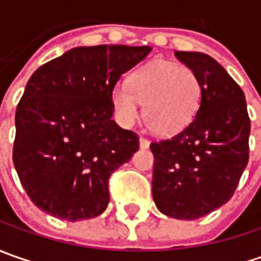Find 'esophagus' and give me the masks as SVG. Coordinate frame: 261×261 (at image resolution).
<instances>
[{
	"label": "esophagus",
	"instance_id": "1",
	"mask_svg": "<svg viewBox=\"0 0 261 261\" xmlns=\"http://www.w3.org/2000/svg\"><path fill=\"white\" fill-rule=\"evenodd\" d=\"M139 145H141V148H148V146H149V141H148L146 138H144V136H141V139H139Z\"/></svg>",
	"mask_w": 261,
	"mask_h": 261
}]
</instances>
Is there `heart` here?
<instances>
[{
    "label": "heart",
    "instance_id": "b5f03b06",
    "mask_svg": "<svg viewBox=\"0 0 261 261\" xmlns=\"http://www.w3.org/2000/svg\"><path fill=\"white\" fill-rule=\"evenodd\" d=\"M202 87L195 72L186 66L154 62L138 69L129 86H117L112 101L125 123L139 116V103L145 105L144 117L151 130L170 135L183 129L195 116Z\"/></svg>",
    "mask_w": 261,
    "mask_h": 261
}]
</instances>
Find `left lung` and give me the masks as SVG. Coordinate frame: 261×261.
<instances>
[{
	"mask_svg": "<svg viewBox=\"0 0 261 261\" xmlns=\"http://www.w3.org/2000/svg\"><path fill=\"white\" fill-rule=\"evenodd\" d=\"M202 87L192 122L171 138L151 142L152 197L175 219H197L226 203L248 163L250 117L243 90L214 58L175 52Z\"/></svg>",
	"mask_w": 261,
	"mask_h": 261,
	"instance_id": "8db88e82",
	"label": "left lung"
}]
</instances>
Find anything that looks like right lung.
I'll list each match as a JSON object with an SVG mask.
<instances>
[{
    "label": "right lung",
    "instance_id": "obj_1",
    "mask_svg": "<svg viewBox=\"0 0 261 261\" xmlns=\"http://www.w3.org/2000/svg\"><path fill=\"white\" fill-rule=\"evenodd\" d=\"M149 46L74 47L37 68L15 110L13 161L39 209L71 222L109 205V178L139 149V136L112 120V94Z\"/></svg>",
    "mask_w": 261,
    "mask_h": 261
}]
</instances>
